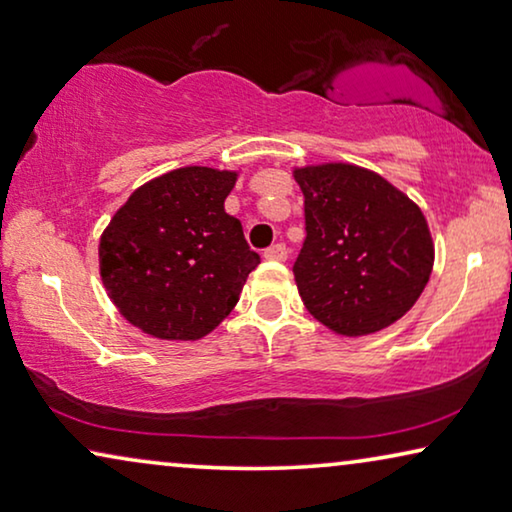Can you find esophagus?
I'll use <instances>...</instances> for the list:
<instances>
[{
	"label": "esophagus",
	"instance_id": "1",
	"mask_svg": "<svg viewBox=\"0 0 512 512\" xmlns=\"http://www.w3.org/2000/svg\"><path fill=\"white\" fill-rule=\"evenodd\" d=\"M264 259H271V262H285L287 259V248L282 243H276V246L264 250Z\"/></svg>",
	"mask_w": 512,
	"mask_h": 512
}]
</instances>
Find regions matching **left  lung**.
I'll list each match as a JSON object with an SVG mask.
<instances>
[{
	"label": "left lung",
	"mask_w": 512,
	"mask_h": 512,
	"mask_svg": "<svg viewBox=\"0 0 512 512\" xmlns=\"http://www.w3.org/2000/svg\"><path fill=\"white\" fill-rule=\"evenodd\" d=\"M305 197V243L294 264L301 301L342 338L384 331L414 308L434 266L418 204L352 163L292 170Z\"/></svg>",
	"instance_id": "obj_1"
}]
</instances>
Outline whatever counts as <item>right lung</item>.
Masks as SVG:
<instances>
[{
    "instance_id": "obj_1",
    "label": "right lung",
    "mask_w": 512,
    "mask_h": 512,
    "mask_svg": "<svg viewBox=\"0 0 512 512\" xmlns=\"http://www.w3.org/2000/svg\"><path fill=\"white\" fill-rule=\"evenodd\" d=\"M241 170L186 165L142 183L98 241V269L121 317L158 340L209 335L239 303L259 255L225 211Z\"/></svg>"
}]
</instances>
